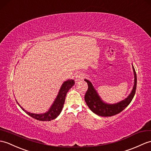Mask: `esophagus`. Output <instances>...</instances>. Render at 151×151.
Instances as JSON below:
<instances>
[{"mask_svg":"<svg viewBox=\"0 0 151 151\" xmlns=\"http://www.w3.org/2000/svg\"><path fill=\"white\" fill-rule=\"evenodd\" d=\"M83 75L82 73H78V74H77L75 76V79H76V82H79L80 80H82L83 78Z\"/></svg>","mask_w":151,"mask_h":151,"instance_id":"1","label":"esophagus"}]
</instances>
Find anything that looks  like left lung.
Masks as SVG:
<instances>
[{"mask_svg":"<svg viewBox=\"0 0 151 151\" xmlns=\"http://www.w3.org/2000/svg\"><path fill=\"white\" fill-rule=\"evenodd\" d=\"M132 66L134 76V86H133L132 89L129 96L125 98L124 100L119 101L118 103L108 104L105 102L104 100H101L96 90L94 89L92 83L89 80H84L88 84V89L85 94L84 99H85L87 106L94 113L100 116H111L120 113L131 102L135 94L136 82H137L135 69L133 67V65H132Z\"/></svg>","mask_w":151,"mask_h":151,"instance_id":"left-lung-1","label":"left lung"}]
</instances>
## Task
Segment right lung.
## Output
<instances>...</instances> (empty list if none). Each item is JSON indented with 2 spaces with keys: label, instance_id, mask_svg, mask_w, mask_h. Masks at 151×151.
<instances>
[{
  "label": "right lung",
  "instance_id": "add662e5",
  "mask_svg": "<svg viewBox=\"0 0 151 151\" xmlns=\"http://www.w3.org/2000/svg\"><path fill=\"white\" fill-rule=\"evenodd\" d=\"M74 85V80H67L66 81L64 82V83H62V85L60 87V89L59 90V92L57 94V97H56L55 101H53V103L51 105L50 108L49 109V110L44 113L35 114L29 113V112H27L26 110L24 109L22 107H21L18 103V101L16 100L17 103L18 104L20 108L22 109L26 114L30 116L31 117L40 121H51L52 120H54V119H55L60 114L63 106H64L66 94H67L68 91Z\"/></svg>",
  "mask_w": 151,
  "mask_h": 151
}]
</instances>
